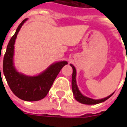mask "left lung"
<instances>
[{"mask_svg": "<svg viewBox=\"0 0 127 127\" xmlns=\"http://www.w3.org/2000/svg\"><path fill=\"white\" fill-rule=\"evenodd\" d=\"M71 66L73 68V74H72V81H71V85H72V91H73V96L75 97L78 102H81L82 104H85V105H96V104H99L101 102H105V100H107L108 98H110L112 95L114 94L112 93L111 95L109 96L106 97L105 98H102V99H98V100H94V99H92L90 97H88L85 95H83L81 93V91L78 89V87L76 83V68L74 67V66L73 64H70Z\"/></svg>", "mask_w": 127, "mask_h": 127, "instance_id": "left-lung-1", "label": "left lung"}]
</instances>
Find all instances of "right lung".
Here are the masks:
<instances>
[{"label": "right lung", "mask_w": 127, "mask_h": 127, "mask_svg": "<svg viewBox=\"0 0 127 127\" xmlns=\"http://www.w3.org/2000/svg\"><path fill=\"white\" fill-rule=\"evenodd\" d=\"M27 20V19H25L19 25L7 44L3 58L2 71L10 88L17 97L25 101H38L46 97L56 76L68 62L63 61L53 63L37 76H27L16 70L13 61L14 45L18 32Z\"/></svg>", "instance_id": "obj_1"}]
</instances>
